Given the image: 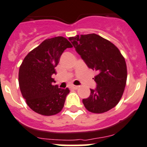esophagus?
Returning <instances> with one entry per match:
<instances>
[{
  "label": "esophagus",
  "mask_w": 147,
  "mask_h": 147,
  "mask_svg": "<svg viewBox=\"0 0 147 147\" xmlns=\"http://www.w3.org/2000/svg\"><path fill=\"white\" fill-rule=\"evenodd\" d=\"M71 87H72V89H78L79 88V86H75V85H72V86H71Z\"/></svg>",
  "instance_id": "esophagus-1"
}]
</instances>
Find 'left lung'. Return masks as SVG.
Instances as JSON below:
<instances>
[{
	"mask_svg": "<svg viewBox=\"0 0 147 147\" xmlns=\"http://www.w3.org/2000/svg\"><path fill=\"white\" fill-rule=\"evenodd\" d=\"M76 52L89 68L98 72L94 79L95 89L89 98L83 99L86 109L103 113L118 104L123 95L127 78V65L119 49L96 34L69 38Z\"/></svg>",
	"mask_w": 147,
	"mask_h": 147,
	"instance_id": "obj_1",
	"label": "left lung"
}]
</instances>
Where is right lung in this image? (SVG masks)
Returning <instances> with one entry per match:
<instances>
[{"label": "right lung", "mask_w": 147, "mask_h": 147, "mask_svg": "<svg viewBox=\"0 0 147 147\" xmlns=\"http://www.w3.org/2000/svg\"><path fill=\"white\" fill-rule=\"evenodd\" d=\"M72 46L63 37H55L43 40L29 52L19 69L18 82L23 98L34 112L42 115H53L64 106L68 88L54 85L52 78L61 55Z\"/></svg>", "instance_id": "obj_1"}]
</instances>
